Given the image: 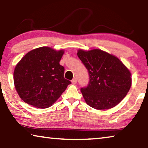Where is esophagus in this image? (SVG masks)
I'll use <instances>...</instances> for the list:
<instances>
[{"label":"esophagus","instance_id":"esophagus-1","mask_svg":"<svg viewBox=\"0 0 148 148\" xmlns=\"http://www.w3.org/2000/svg\"><path fill=\"white\" fill-rule=\"evenodd\" d=\"M72 83L73 84H76L77 83V79L76 77H74V78L72 79Z\"/></svg>","mask_w":148,"mask_h":148}]
</instances>
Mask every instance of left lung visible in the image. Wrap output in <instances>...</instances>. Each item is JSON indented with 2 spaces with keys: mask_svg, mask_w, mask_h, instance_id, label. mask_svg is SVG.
Instances as JSON below:
<instances>
[{
  "mask_svg": "<svg viewBox=\"0 0 148 148\" xmlns=\"http://www.w3.org/2000/svg\"><path fill=\"white\" fill-rule=\"evenodd\" d=\"M77 57L88 71L89 81L80 90L86 103L97 110L116 106L131 86V74L120 60L101 49L78 50Z\"/></svg>",
  "mask_w": 148,
  "mask_h": 148,
  "instance_id": "8db88e82",
  "label": "left lung"
}]
</instances>
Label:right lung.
<instances>
[{
	"label": "right lung",
	"mask_w": 148,
	"mask_h": 148,
	"mask_svg": "<svg viewBox=\"0 0 148 148\" xmlns=\"http://www.w3.org/2000/svg\"><path fill=\"white\" fill-rule=\"evenodd\" d=\"M64 51L41 47L27 53L16 65L14 81L20 98L39 108L51 106L71 81L64 77V68L59 64Z\"/></svg>",
	"instance_id": "add662e5"
}]
</instances>
